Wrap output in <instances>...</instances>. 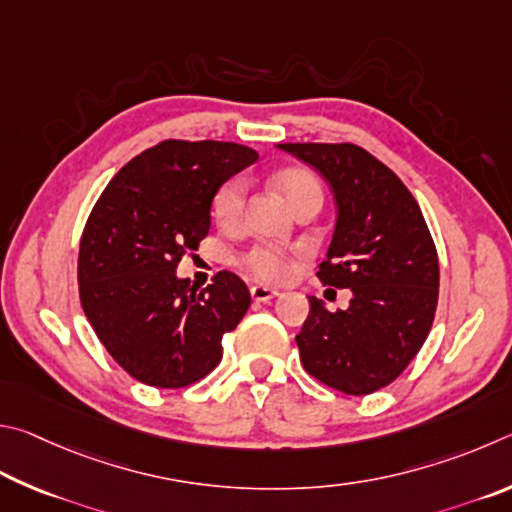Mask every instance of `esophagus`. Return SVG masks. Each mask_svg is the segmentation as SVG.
Listing matches in <instances>:
<instances>
[{
  "label": "esophagus",
  "instance_id": "34e87169",
  "mask_svg": "<svg viewBox=\"0 0 512 512\" xmlns=\"http://www.w3.org/2000/svg\"><path fill=\"white\" fill-rule=\"evenodd\" d=\"M251 299L263 303V301H272L279 297V292L272 290V288H265V285H251Z\"/></svg>",
  "mask_w": 512,
  "mask_h": 512
}]
</instances>
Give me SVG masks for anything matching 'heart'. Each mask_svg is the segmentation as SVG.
Listing matches in <instances>:
<instances>
[{"label":"heart","instance_id":"obj_1","mask_svg":"<svg viewBox=\"0 0 512 512\" xmlns=\"http://www.w3.org/2000/svg\"><path fill=\"white\" fill-rule=\"evenodd\" d=\"M276 188L283 193L285 202H288L294 211L301 204L310 200H324V191H321L319 179L301 168H290L276 175ZM247 200V184L245 179L231 177L224 182L213 195L211 213L213 218L222 227H233L242 218ZM238 265L245 270L251 279L261 283H283L292 276V261L283 249L274 245H254L238 256Z\"/></svg>","mask_w":512,"mask_h":512}]
</instances>
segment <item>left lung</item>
Returning <instances> with one entry per match:
<instances>
[{
    "mask_svg": "<svg viewBox=\"0 0 512 512\" xmlns=\"http://www.w3.org/2000/svg\"><path fill=\"white\" fill-rule=\"evenodd\" d=\"M326 179L337 222L319 281L353 292L330 312L310 299L297 335L310 375L348 396L387 387L414 360L434 324L438 256L418 202L400 177L353 143H279Z\"/></svg>",
    "mask_w": 512,
    "mask_h": 512,
    "instance_id": "8db88e82",
    "label": "left lung"
}]
</instances>
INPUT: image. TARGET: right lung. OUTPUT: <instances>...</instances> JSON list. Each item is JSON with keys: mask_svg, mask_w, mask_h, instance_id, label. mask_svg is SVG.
<instances>
[{"mask_svg": "<svg viewBox=\"0 0 512 512\" xmlns=\"http://www.w3.org/2000/svg\"><path fill=\"white\" fill-rule=\"evenodd\" d=\"M256 159V150L231 141H161L128 161L89 213L80 303L134 380L182 389L222 360V335L251 303L245 281L220 272L200 290L175 270L209 233L215 191Z\"/></svg>", "mask_w": 512, "mask_h": 512, "instance_id": "1", "label": "right lung"}]
</instances>
